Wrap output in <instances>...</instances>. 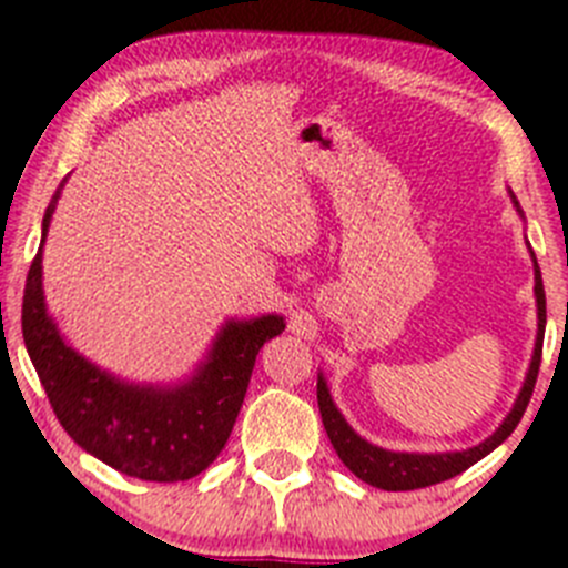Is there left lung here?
<instances>
[{
  "label": "left lung",
  "mask_w": 568,
  "mask_h": 568,
  "mask_svg": "<svg viewBox=\"0 0 568 568\" xmlns=\"http://www.w3.org/2000/svg\"><path fill=\"white\" fill-rule=\"evenodd\" d=\"M535 300H538V338H535V353H532V364H529L527 381H524L521 392H518L510 415L505 417V423H501V426L496 428L485 443L474 445V448H468V452H448V454L386 452V448H378V445L362 439L353 428L347 426L342 412L333 406V397L331 392H327L325 378L320 375V381H316V400H320L322 423H325V432L327 437H331L333 448H336L338 459H342V463L347 465L358 479L367 481V485L373 487H381V490H417V487L437 485V481H445V479H452V476L463 474V470H468L470 465L479 463L481 457H487L493 448H499V445L510 437L513 428L521 423L529 397H532L535 381H538L540 349H544V327H547V294H544V280H540L538 260H535Z\"/></svg>",
  "instance_id": "left-lung-1"
}]
</instances>
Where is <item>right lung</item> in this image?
<instances>
[{"mask_svg":"<svg viewBox=\"0 0 568 568\" xmlns=\"http://www.w3.org/2000/svg\"><path fill=\"white\" fill-rule=\"evenodd\" d=\"M61 187L44 212V237ZM283 331L277 314L226 322L187 384L136 386L98 369L63 342L44 308L41 248L21 302L30 362L63 432L100 463L145 481H184L210 468L235 426L260 347Z\"/></svg>","mask_w":568,"mask_h":568,"instance_id":"1","label":"right lung"}]
</instances>
